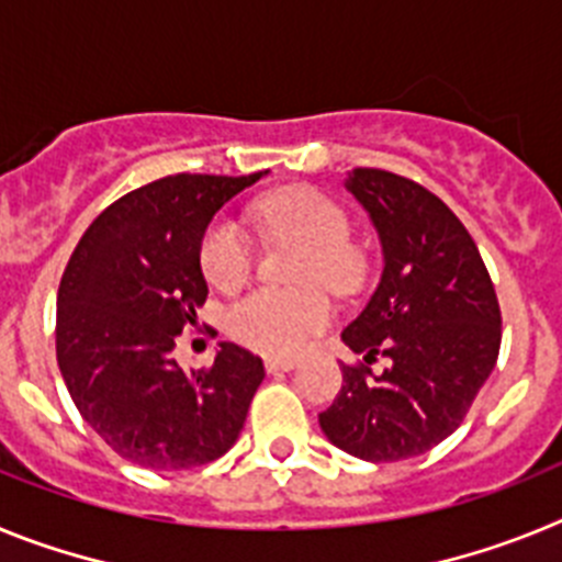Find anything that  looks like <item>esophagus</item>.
Returning <instances> with one entry per match:
<instances>
[{
    "label": "esophagus",
    "mask_w": 562,
    "mask_h": 562,
    "mask_svg": "<svg viewBox=\"0 0 562 562\" xmlns=\"http://www.w3.org/2000/svg\"><path fill=\"white\" fill-rule=\"evenodd\" d=\"M265 366H267V371H270V374H276V371H292L297 362L292 360V357H267Z\"/></svg>",
    "instance_id": "34e87169"
}]
</instances>
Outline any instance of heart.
Returning a JSON list of instances; mask_svg holds the SVG:
<instances>
[{
    "label": "heart",
    "mask_w": 562,
    "mask_h": 562,
    "mask_svg": "<svg viewBox=\"0 0 562 562\" xmlns=\"http://www.w3.org/2000/svg\"><path fill=\"white\" fill-rule=\"evenodd\" d=\"M250 216L276 236H295L310 245L301 281L342 290L360 276V258L351 241V220L331 196L315 188H286L252 202ZM200 267L207 284L236 292L256 270V245L241 222L216 216L202 233ZM331 321V304L324 290H276L261 286L227 312V331L247 349L261 355L290 357L324 331Z\"/></svg>",
    "instance_id": "b5f03b06"
}]
</instances>
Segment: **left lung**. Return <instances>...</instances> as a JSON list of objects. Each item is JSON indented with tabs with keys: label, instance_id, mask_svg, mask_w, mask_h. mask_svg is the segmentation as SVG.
<instances>
[{
	"label": "left lung",
	"instance_id": "left-lung-1",
	"mask_svg": "<svg viewBox=\"0 0 562 562\" xmlns=\"http://www.w3.org/2000/svg\"><path fill=\"white\" fill-rule=\"evenodd\" d=\"M346 188L380 233L385 270L342 331L362 360L342 362L340 394L317 419L357 459H414L459 428L493 374L498 295L473 236L428 188L382 168H355ZM376 356L392 360L382 375Z\"/></svg>",
	"mask_w": 562,
	"mask_h": 562
}]
</instances>
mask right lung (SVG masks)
Wrapping results in <instances>:
<instances>
[{
  "label": "right lung",
  "instance_id": "add662e5",
  "mask_svg": "<svg viewBox=\"0 0 562 562\" xmlns=\"http://www.w3.org/2000/svg\"><path fill=\"white\" fill-rule=\"evenodd\" d=\"M261 180L171 173L128 191L78 241L58 286L56 357L78 414L121 459L191 470L225 456L245 428L265 362L222 342L211 369L171 351L200 326V241L213 213Z\"/></svg>",
  "mask_w": 562,
  "mask_h": 562
}]
</instances>
